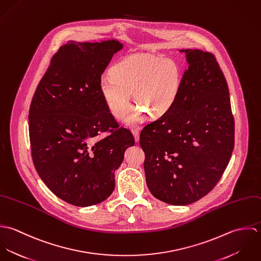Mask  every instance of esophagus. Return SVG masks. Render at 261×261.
<instances>
[{
  "mask_svg": "<svg viewBox=\"0 0 261 261\" xmlns=\"http://www.w3.org/2000/svg\"><path fill=\"white\" fill-rule=\"evenodd\" d=\"M132 133H133V135L135 137L136 143H139V141H140V132H139V129H133Z\"/></svg>",
  "mask_w": 261,
  "mask_h": 261,
  "instance_id": "1",
  "label": "esophagus"
}]
</instances>
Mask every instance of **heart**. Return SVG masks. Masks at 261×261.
<instances>
[{"label":"heart","instance_id":"obj_1","mask_svg":"<svg viewBox=\"0 0 261 261\" xmlns=\"http://www.w3.org/2000/svg\"><path fill=\"white\" fill-rule=\"evenodd\" d=\"M182 85V72L174 60L151 54H136L117 62L111 74L103 75L99 90L110 112L121 118L130 103L132 93L138 106L125 113L128 125L140 123L146 112L161 117L176 103Z\"/></svg>","mask_w":261,"mask_h":261}]
</instances>
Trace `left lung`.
Here are the masks:
<instances>
[{"label": "left lung", "instance_id": "obj_1", "mask_svg": "<svg viewBox=\"0 0 261 261\" xmlns=\"http://www.w3.org/2000/svg\"><path fill=\"white\" fill-rule=\"evenodd\" d=\"M188 69L174 107L141 133L146 182L156 199L184 206L219 182L234 148V118L213 54L181 49Z\"/></svg>", "mask_w": 261, "mask_h": 261}]
</instances>
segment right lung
I'll return each mask as SVG.
<instances>
[{
  "instance_id": "add662e5",
  "label": "right lung",
  "mask_w": 261,
  "mask_h": 261,
  "mask_svg": "<svg viewBox=\"0 0 261 261\" xmlns=\"http://www.w3.org/2000/svg\"><path fill=\"white\" fill-rule=\"evenodd\" d=\"M123 48L118 40L69 41L53 56L29 111L32 159L38 175L63 201L88 207L112 195L114 172L135 146L118 127L99 90L101 75ZM110 130L106 138L100 136Z\"/></svg>"
}]
</instances>
